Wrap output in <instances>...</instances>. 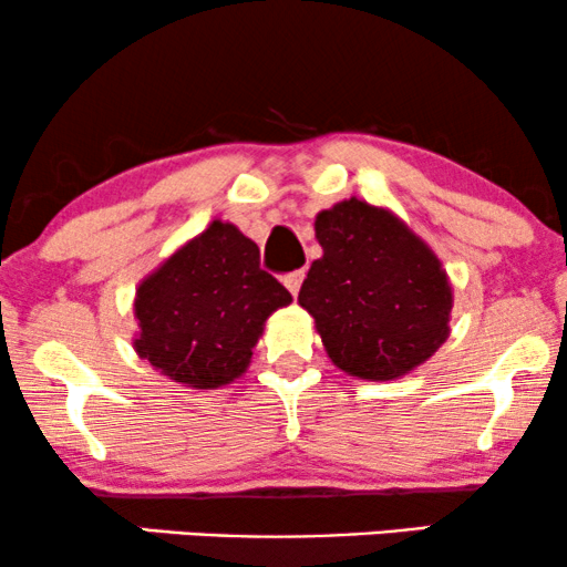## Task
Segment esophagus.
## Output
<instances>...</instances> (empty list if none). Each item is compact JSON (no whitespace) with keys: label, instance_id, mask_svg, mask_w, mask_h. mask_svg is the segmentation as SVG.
I'll return each mask as SVG.
<instances>
[{"label":"esophagus","instance_id":"obj_1","mask_svg":"<svg viewBox=\"0 0 567 567\" xmlns=\"http://www.w3.org/2000/svg\"><path fill=\"white\" fill-rule=\"evenodd\" d=\"M302 281H305V270H295V272H289V276H284V286L295 297L299 295V289H302Z\"/></svg>","mask_w":567,"mask_h":567}]
</instances>
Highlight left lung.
Wrapping results in <instances>:
<instances>
[{"mask_svg": "<svg viewBox=\"0 0 567 567\" xmlns=\"http://www.w3.org/2000/svg\"><path fill=\"white\" fill-rule=\"evenodd\" d=\"M323 257L299 305L333 365L368 381L400 379L450 337L452 286L436 255L389 209L347 199L316 218Z\"/></svg>", "mask_w": 567, "mask_h": 567, "instance_id": "obj_1", "label": "left lung"}]
</instances>
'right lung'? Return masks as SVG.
<instances>
[{
    "mask_svg": "<svg viewBox=\"0 0 567 567\" xmlns=\"http://www.w3.org/2000/svg\"><path fill=\"white\" fill-rule=\"evenodd\" d=\"M291 295L260 268V249L213 220L136 289L138 358L194 389H218L247 370L272 310Z\"/></svg>",
    "mask_w": 567,
    "mask_h": 567,
    "instance_id": "right-lung-1",
    "label": "right lung"
}]
</instances>
